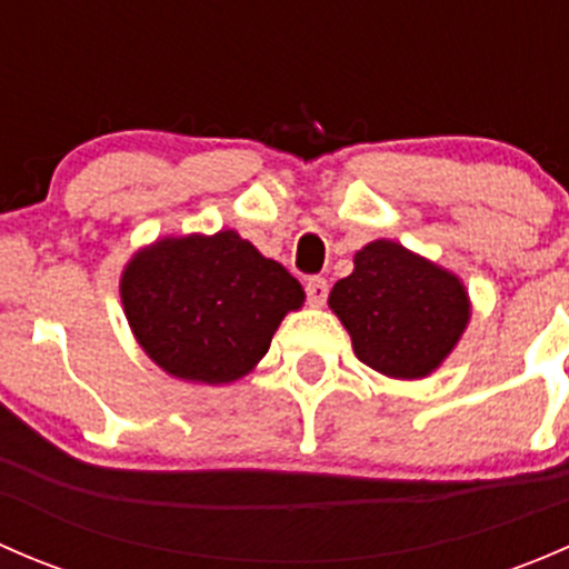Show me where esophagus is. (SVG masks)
Instances as JSON below:
<instances>
[{
	"mask_svg": "<svg viewBox=\"0 0 569 569\" xmlns=\"http://www.w3.org/2000/svg\"><path fill=\"white\" fill-rule=\"evenodd\" d=\"M306 291H308V302L311 306H325L327 300V280L325 278H308L306 280Z\"/></svg>",
	"mask_w": 569,
	"mask_h": 569,
	"instance_id": "1",
	"label": "esophagus"
}]
</instances>
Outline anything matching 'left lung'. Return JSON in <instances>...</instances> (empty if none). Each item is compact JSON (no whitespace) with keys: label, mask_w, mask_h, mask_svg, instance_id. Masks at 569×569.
Returning a JSON list of instances; mask_svg holds the SVG:
<instances>
[{"label":"left lung","mask_w":569,"mask_h":569,"mask_svg":"<svg viewBox=\"0 0 569 569\" xmlns=\"http://www.w3.org/2000/svg\"><path fill=\"white\" fill-rule=\"evenodd\" d=\"M352 274L330 291V311L352 338L360 363L391 380H423L455 352L470 321L460 274L393 239H375L352 258Z\"/></svg>","instance_id":"1"}]
</instances>
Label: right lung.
Wrapping results in <instances>:
<instances>
[{"mask_svg":"<svg viewBox=\"0 0 569 569\" xmlns=\"http://www.w3.org/2000/svg\"><path fill=\"white\" fill-rule=\"evenodd\" d=\"M120 302L142 352L183 382L228 386L269 352L300 280L226 228L146 244L120 272Z\"/></svg>","mask_w":569,"mask_h":569,"instance_id":"right-lung-1","label":"right lung"}]
</instances>
